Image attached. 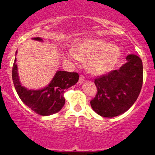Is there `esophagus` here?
<instances>
[{
	"label": "esophagus",
	"instance_id": "34e87169",
	"mask_svg": "<svg viewBox=\"0 0 155 155\" xmlns=\"http://www.w3.org/2000/svg\"><path fill=\"white\" fill-rule=\"evenodd\" d=\"M84 81V77L82 76V75H81L80 78H79V80H78V84H82Z\"/></svg>",
	"mask_w": 155,
	"mask_h": 155
}]
</instances>
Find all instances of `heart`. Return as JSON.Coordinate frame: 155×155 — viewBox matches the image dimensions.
<instances>
[{
    "label": "heart",
    "instance_id": "b5f03b06",
    "mask_svg": "<svg viewBox=\"0 0 155 155\" xmlns=\"http://www.w3.org/2000/svg\"><path fill=\"white\" fill-rule=\"evenodd\" d=\"M67 57L72 61L86 63L87 68L94 74H102L115 67L121 56L118 46L102 39H87L76 45L75 50H70Z\"/></svg>",
    "mask_w": 155,
    "mask_h": 155
}]
</instances>
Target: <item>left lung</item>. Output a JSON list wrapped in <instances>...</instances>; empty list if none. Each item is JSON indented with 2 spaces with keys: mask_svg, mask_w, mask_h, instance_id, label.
Here are the masks:
<instances>
[{
  "mask_svg": "<svg viewBox=\"0 0 155 155\" xmlns=\"http://www.w3.org/2000/svg\"><path fill=\"white\" fill-rule=\"evenodd\" d=\"M119 70L97 77V94L90 102L93 110L103 117L112 118L127 112L136 102L143 84V64L130 54Z\"/></svg>",
  "mask_w": 155,
  "mask_h": 155,
  "instance_id": "obj_1",
  "label": "left lung"
}]
</instances>
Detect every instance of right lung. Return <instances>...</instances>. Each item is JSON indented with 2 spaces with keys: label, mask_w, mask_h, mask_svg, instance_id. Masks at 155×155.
<instances>
[{
  "label": "right lung",
  "mask_w": 155,
  "mask_h": 155,
  "mask_svg": "<svg viewBox=\"0 0 155 155\" xmlns=\"http://www.w3.org/2000/svg\"><path fill=\"white\" fill-rule=\"evenodd\" d=\"M33 39L42 41L39 37L33 38ZM78 79L79 74L76 72L58 71L50 84L44 88L28 90L20 83L16 57L12 68V80L19 98L30 109L41 116H50L61 110L65 104L64 90L74 85Z\"/></svg>",
  "instance_id": "right-lung-1"
}]
</instances>
